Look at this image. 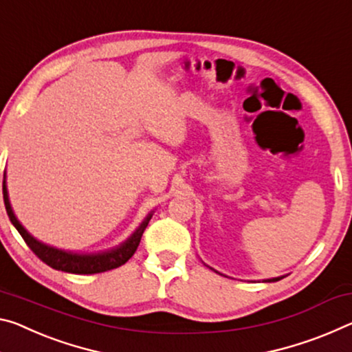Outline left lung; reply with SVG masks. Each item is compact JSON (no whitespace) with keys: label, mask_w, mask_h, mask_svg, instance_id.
<instances>
[{"label":"left lung","mask_w":352,"mask_h":352,"mask_svg":"<svg viewBox=\"0 0 352 352\" xmlns=\"http://www.w3.org/2000/svg\"><path fill=\"white\" fill-rule=\"evenodd\" d=\"M280 278H283V277H274V278H266V280H263V282H277V280H280Z\"/></svg>","instance_id":"obj_1"}]
</instances>
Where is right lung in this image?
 <instances>
[{
  "mask_svg": "<svg viewBox=\"0 0 352 352\" xmlns=\"http://www.w3.org/2000/svg\"><path fill=\"white\" fill-rule=\"evenodd\" d=\"M3 199L6 205V211L12 226L19 230L21 238L25 239V243L30 246V249L34 252L43 263L52 266L53 270L72 272V274H97V272H104L114 267H119L125 265L128 260L131 258L133 254L136 252V249L141 243L142 233L148 226V221L152 219L155 211L144 217V221L139 224L135 232L128 236L124 243H120L119 246L108 250H100V252H74V250H64L58 249L54 246H50L42 241H38L37 238L31 235L26 228L21 226V222L16 219V216L12 210L9 200L8 185H6V174L3 180Z\"/></svg>",
  "mask_w": 352,
  "mask_h": 352,
  "instance_id": "add662e5",
  "label": "right lung"
}]
</instances>
